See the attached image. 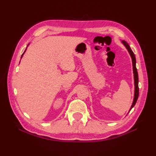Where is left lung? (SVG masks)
<instances>
[{
    "mask_svg": "<svg viewBox=\"0 0 156 156\" xmlns=\"http://www.w3.org/2000/svg\"><path fill=\"white\" fill-rule=\"evenodd\" d=\"M121 43L126 49H127V51L129 52V55H130L131 59H132V66H133V78H134V86H135V90H134V97H133V103L131 105V107L129 109V112L130 111L132 108H133L135 105L136 104V102L137 101V98L139 97V87H138V82H139V79H138V73L137 71V68H136V59H135V56L134 55V53L133 51L131 50V49L130 48V46L129 45L127 42L124 40H122ZM128 112V113H129Z\"/></svg>",
    "mask_w": 156,
    "mask_h": 156,
    "instance_id": "8db88e82",
    "label": "left lung"
}]
</instances>
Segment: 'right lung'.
<instances>
[{
    "mask_svg": "<svg viewBox=\"0 0 156 156\" xmlns=\"http://www.w3.org/2000/svg\"><path fill=\"white\" fill-rule=\"evenodd\" d=\"M29 45V44H28V45ZM28 45H27V47H28ZM27 48H26V49H25V51H24V53H23V54H22V55H21V58H23V55H24V54H25V51H26V50H27Z\"/></svg>",
    "mask_w": 156,
    "mask_h": 156,
    "instance_id": "obj_1",
    "label": "right lung"
}]
</instances>
